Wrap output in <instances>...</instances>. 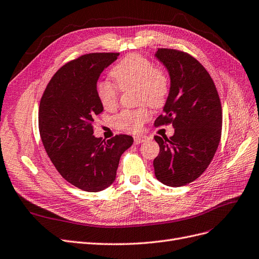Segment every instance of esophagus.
<instances>
[{"label": "esophagus", "instance_id": "1", "mask_svg": "<svg viewBox=\"0 0 259 259\" xmlns=\"http://www.w3.org/2000/svg\"><path fill=\"white\" fill-rule=\"evenodd\" d=\"M133 140H135L136 144H141V143H143V142H146L148 140V138L145 136H136L135 138H133Z\"/></svg>", "mask_w": 259, "mask_h": 259}]
</instances>
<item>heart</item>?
I'll use <instances>...</instances> for the list:
<instances>
[{
    "label": "heart",
    "instance_id": "1",
    "mask_svg": "<svg viewBox=\"0 0 259 259\" xmlns=\"http://www.w3.org/2000/svg\"><path fill=\"white\" fill-rule=\"evenodd\" d=\"M114 83L100 81L96 93L102 107L112 110L118 102L119 90L137 89L139 102H147L154 108H161L167 100L170 82L167 73L155 67L154 63L141 54H129L115 65L110 71ZM150 117L146 105L136 109H126L115 115L112 121L114 127L130 133L139 132Z\"/></svg>",
    "mask_w": 259,
    "mask_h": 259
}]
</instances>
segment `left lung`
Masks as SVG:
<instances>
[{"instance_id": "left-lung-1", "label": "left lung", "mask_w": 259, "mask_h": 259, "mask_svg": "<svg viewBox=\"0 0 259 259\" xmlns=\"http://www.w3.org/2000/svg\"><path fill=\"white\" fill-rule=\"evenodd\" d=\"M156 57L166 67L170 90L155 126L171 123L175 133L155 137L160 146L155 175L168 187H181L197 179L213 159L222 132L221 101L211 76L193 56L162 48Z\"/></svg>"}]
</instances>
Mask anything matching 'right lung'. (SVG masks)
Returning <instances> with one entry per match:
<instances>
[{"label": "right lung", "mask_w": 259, "mask_h": 259, "mask_svg": "<svg viewBox=\"0 0 259 259\" xmlns=\"http://www.w3.org/2000/svg\"><path fill=\"white\" fill-rule=\"evenodd\" d=\"M119 53H90L55 72L39 104L38 126L44 147L62 177L88 192L111 186L122 152L133 139L118 135L95 138L93 122L103 111L96 86L104 68Z\"/></svg>", "instance_id": "right-lung-1"}]
</instances>
